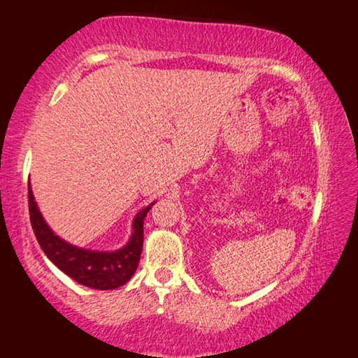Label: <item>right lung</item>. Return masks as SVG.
<instances>
[{
	"mask_svg": "<svg viewBox=\"0 0 358 358\" xmlns=\"http://www.w3.org/2000/svg\"><path fill=\"white\" fill-rule=\"evenodd\" d=\"M154 204L148 206L136 213L133 220V233L130 241L119 250L112 252H98L77 246H72L56 236L55 231L46 225L45 218L36 207L35 197L31 194L29 183V212L30 223L43 252L57 268L71 276L72 280L93 289H115L124 286L138 268L143 249V223L145 217Z\"/></svg>",
	"mask_w": 358,
	"mask_h": 358,
	"instance_id": "add662e5",
	"label": "right lung"
}]
</instances>
